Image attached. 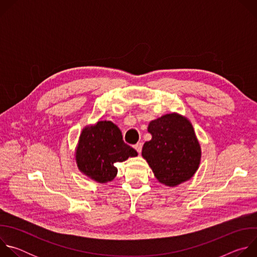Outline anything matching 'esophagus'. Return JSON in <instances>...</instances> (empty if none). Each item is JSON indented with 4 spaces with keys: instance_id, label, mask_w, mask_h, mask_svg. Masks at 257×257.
<instances>
[{
    "instance_id": "1",
    "label": "esophagus",
    "mask_w": 257,
    "mask_h": 257,
    "mask_svg": "<svg viewBox=\"0 0 257 257\" xmlns=\"http://www.w3.org/2000/svg\"><path fill=\"white\" fill-rule=\"evenodd\" d=\"M134 149L136 150V152H137L138 154H140L141 151H142V143H141V142H137V143L134 145Z\"/></svg>"
}]
</instances>
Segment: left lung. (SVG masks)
<instances>
[{
	"label": "left lung",
	"instance_id": "obj_1",
	"mask_svg": "<svg viewBox=\"0 0 257 257\" xmlns=\"http://www.w3.org/2000/svg\"><path fill=\"white\" fill-rule=\"evenodd\" d=\"M153 138L142 148V157L156 178L174 187L189 180L200 163V145L191 123L178 114H168L149 125Z\"/></svg>",
	"mask_w": 257,
	"mask_h": 257
}]
</instances>
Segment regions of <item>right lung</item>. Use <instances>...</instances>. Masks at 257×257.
I'll use <instances>...</instances> for the list:
<instances>
[{"instance_id":"add662e5","label":"right lung","mask_w":257,"mask_h":257,"mask_svg":"<svg viewBox=\"0 0 257 257\" xmlns=\"http://www.w3.org/2000/svg\"><path fill=\"white\" fill-rule=\"evenodd\" d=\"M136 156L137 152L124 142L122 132L111 121H99L83 129L76 150L79 170L98 183L116 177L115 163Z\"/></svg>"}]
</instances>
